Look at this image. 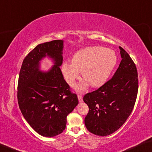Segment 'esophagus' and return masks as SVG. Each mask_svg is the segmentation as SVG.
Returning <instances> with one entry per match:
<instances>
[{"mask_svg":"<svg viewBox=\"0 0 152 152\" xmlns=\"http://www.w3.org/2000/svg\"><path fill=\"white\" fill-rule=\"evenodd\" d=\"M77 97H78V100H79V102H81L83 101V96H82V95H81V94H78Z\"/></svg>","mask_w":152,"mask_h":152,"instance_id":"1","label":"esophagus"}]
</instances>
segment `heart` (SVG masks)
Instances as JSON below:
<instances>
[{
  "label": "heart",
  "mask_w": 152,
  "mask_h": 152,
  "mask_svg": "<svg viewBox=\"0 0 152 152\" xmlns=\"http://www.w3.org/2000/svg\"><path fill=\"white\" fill-rule=\"evenodd\" d=\"M117 61L114 51L102 47H90L75 53L71 63H63L62 72L69 85L73 86L82 71L85 80L77 86V90L83 91L90 83L94 88L103 86L115 68Z\"/></svg>",
  "instance_id": "heart-1"
}]
</instances>
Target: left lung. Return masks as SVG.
<instances>
[{
  "instance_id": "left-lung-1",
  "label": "left lung",
  "mask_w": 152,
  "mask_h": 152,
  "mask_svg": "<svg viewBox=\"0 0 152 152\" xmlns=\"http://www.w3.org/2000/svg\"><path fill=\"white\" fill-rule=\"evenodd\" d=\"M119 48L122 60L113 77L83 99L89 107L84 120L86 127L99 136H107L122 126L131 113L137 99V67L129 54L122 48Z\"/></svg>"
}]
</instances>
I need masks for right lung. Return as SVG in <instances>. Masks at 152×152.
Returning a JSON list of instances; mask_svg holds the SVG:
<instances>
[{"label":"right lung","instance_id":"obj_1","mask_svg":"<svg viewBox=\"0 0 152 152\" xmlns=\"http://www.w3.org/2000/svg\"><path fill=\"white\" fill-rule=\"evenodd\" d=\"M64 41L39 44L23 60L18 85V101L25 120L38 134L53 137L66 128V117L78 104L77 96L70 91L60 66ZM53 60L48 72L40 71L44 57Z\"/></svg>","mask_w":152,"mask_h":152}]
</instances>
